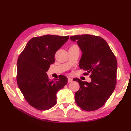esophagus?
Returning <instances> with one entry per match:
<instances>
[{
	"label": "esophagus",
	"instance_id": "obj_1",
	"mask_svg": "<svg viewBox=\"0 0 131 131\" xmlns=\"http://www.w3.org/2000/svg\"><path fill=\"white\" fill-rule=\"evenodd\" d=\"M72 81H73V79L70 78H69L68 79V83H71Z\"/></svg>",
	"mask_w": 131,
	"mask_h": 131
}]
</instances>
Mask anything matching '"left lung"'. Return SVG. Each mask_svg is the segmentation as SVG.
<instances>
[{
	"label": "left lung",
	"instance_id": "left-lung-1",
	"mask_svg": "<svg viewBox=\"0 0 131 131\" xmlns=\"http://www.w3.org/2000/svg\"><path fill=\"white\" fill-rule=\"evenodd\" d=\"M77 41L82 52L79 61L80 69L90 74L91 82L73 79L80 88L75 93L77 105L82 109L91 112L99 109L112 95L116 84L117 61L104 39L90 34L77 35L70 38Z\"/></svg>",
	"mask_w": 131,
	"mask_h": 131
}]
</instances>
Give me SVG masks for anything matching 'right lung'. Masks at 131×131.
I'll return each mask as SVG.
<instances>
[{
    "label": "right lung",
    "mask_w": 131,
    "mask_h": 131,
    "mask_svg": "<svg viewBox=\"0 0 131 131\" xmlns=\"http://www.w3.org/2000/svg\"><path fill=\"white\" fill-rule=\"evenodd\" d=\"M69 36L45 35L31 39L17 60V82L26 101L35 108L46 110L57 102L56 93L68 83L60 75L49 80L46 72L55 61V53Z\"/></svg>",
    "instance_id": "obj_1"
}]
</instances>
